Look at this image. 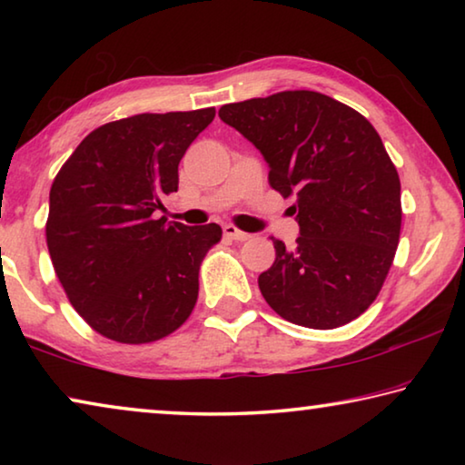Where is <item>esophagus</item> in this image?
<instances>
[{
  "instance_id": "1",
  "label": "esophagus",
  "mask_w": 465,
  "mask_h": 465,
  "mask_svg": "<svg viewBox=\"0 0 465 465\" xmlns=\"http://www.w3.org/2000/svg\"><path fill=\"white\" fill-rule=\"evenodd\" d=\"M223 233L227 235V238H230V240H235V242H243V240H248V238H250V233L238 230V227L232 225V223L223 227Z\"/></svg>"
}]
</instances>
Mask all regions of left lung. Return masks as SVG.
<instances>
[{
    "instance_id": "obj_1",
    "label": "left lung",
    "mask_w": 465,
    "mask_h": 465,
    "mask_svg": "<svg viewBox=\"0 0 465 465\" xmlns=\"http://www.w3.org/2000/svg\"><path fill=\"white\" fill-rule=\"evenodd\" d=\"M269 163V184L293 196L299 238L258 277L266 303L293 324L330 330L375 302L396 256L400 178L373 124L310 90L219 108Z\"/></svg>"
}]
</instances>
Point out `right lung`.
Returning a JSON list of instances; mask_svg holds the SVG:
<instances>
[{
    "mask_svg": "<svg viewBox=\"0 0 465 465\" xmlns=\"http://www.w3.org/2000/svg\"><path fill=\"white\" fill-rule=\"evenodd\" d=\"M215 108L135 114L94 129L54 176L46 246L75 312L110 341L145 344L178 330L199 297L217 223L155 219L178 163Z\"/></svg>",
    "mask_w": 465,
    "mask_h": 465,
    "instance_id": "obj_1",
    "label": "right lung"
}]
</instances>
